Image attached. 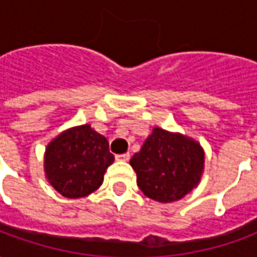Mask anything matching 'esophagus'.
Masks as SVG:
<instances>
[{"mask_svg": "<svg viewBox=\"0 0 257 257\" xmlns=\"http://www.w3.org/2000/svg\"><path fill=\"white\" fill-rule=\"evenodd\" d=\"M129 158H131L129 153H125V154H117V156H115V160H117V161H129Z\"/></svg>", "mask_w": 257, "mask_h": 257, "instance_id": "esophagus-1", "label": "esophagus"}]
</instances>
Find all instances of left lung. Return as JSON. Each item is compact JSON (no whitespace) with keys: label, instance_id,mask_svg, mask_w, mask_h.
Masks as SVG:
<instances>
[{"label":"left lung","instance_id":"obj_1","mask_svg":"<svg viewBox=\"0 0 257 257\" xmlns=\"http://www.w3.org/2000/svg\"><path fill=\"white\" fill-rule=\"evenodd\" d=\"M131 165L145 195L160 202H173L198 184L204 169V151L182 135L154 128Z\"/></svg>","mask_w":257,"mask_h":257}]
</instances>
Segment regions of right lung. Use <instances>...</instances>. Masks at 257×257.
Wrapping results in <instances>:
<instances>
[{
  "label": "right lung",
  "instance_id": "right-lung-1",
  "mask_svg": "<svg viewBox=\"0 0 257 257\" xmlns=\"http://www.w3.org/2000/svg\"><path fill=\"white\" fill-rule=\"evenodd\" d=\"M114 161L108 142L89 125L60 134L48 146L45 172L49 183L67 198H82L103 183Z\"/></svg>",
  "mask_w": 257,
  "mask_h": 257
}]
</instances>
